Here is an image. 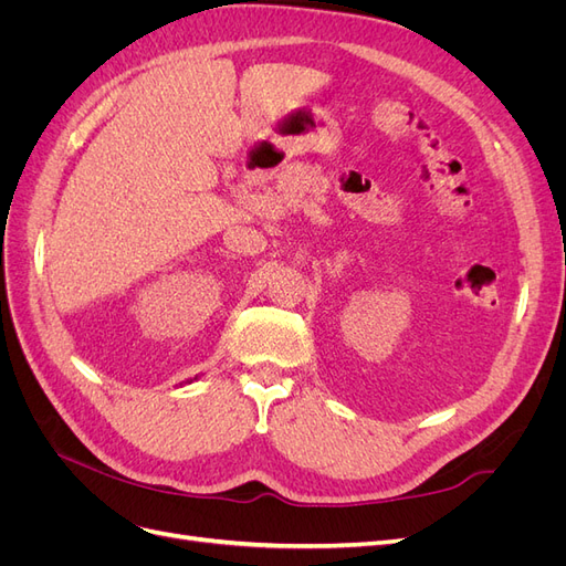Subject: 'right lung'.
<instances>
[{
  "instance_id": "right-lung-1",
  "label": "right lung",
  "mask_w": 566,
  "mask_h": 566,
  "mask_svg": "<svg viewBox=\"0 0 566 566\" xmlns=\"http://www.w3.org/2000/svg\"><path fill=\"white\" fill-rule=\"evenodd\" d=\"M196 380H198V378H196Z\"/></svg>"
}]
</instances>
